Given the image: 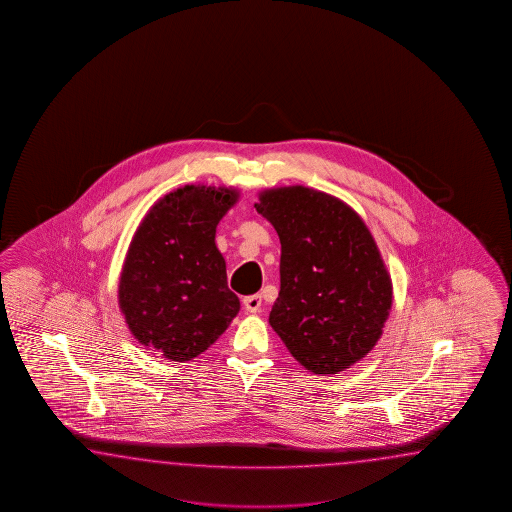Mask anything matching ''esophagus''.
<instances>
[{
  "label": "esophagus",
  "mask_w": 512,
  "mask_h": 512,
  "mask_svg": "<svg viewBox=\"0 0 512 512\" xmlns=\"http://www.w3.org/2000/svg\"><path fill=\"white\" fill-rule=\"evenodd\" d=\"M243 305L247 309V313H258L261 309V294H251L243 298Z\"/></svg>",
  "instance_id": "esophagus-1"
}]
</instances>
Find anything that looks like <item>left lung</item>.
Returning a JSON list of instances; mask_svg holds the SVG:
<instances>
[{"label":"left lung","mask_w":512,"mask_h":512,"mask_svg":"<svg viewBox=\"0 0 512 512\" xmlns=\"http://www.w3.org/2000/svg\"><path fill=\"white\" fill-rule=\"evenodd\" d=\"M254 207L282 243L269 324L305 370H348L375 348L392 311V278L370 229L342 199L309 186L267 188Z\"/></svg>","instance_id":"1"}]
</instances>
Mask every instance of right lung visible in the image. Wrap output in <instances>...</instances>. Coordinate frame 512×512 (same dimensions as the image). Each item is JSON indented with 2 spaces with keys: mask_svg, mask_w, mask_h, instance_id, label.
<instances>
[{
  "mask_svg": "<svg viewBox=\"0 0 512 512\" xmlns=\"http://www.w3.org/2000/svg\"><path fill=\"white\" fill-rule=\"evenodd\" d=\"M238 199L232 186H181L146 212L131 238L120 313L135 340L164 359H196L240 311L216 245L218 223Z\"/></svg>",
  "mask_w": 512,
  "mask_h": 512,
  "instance_id": "add662e5",
  "label": "right lung"
}]
</instances>
